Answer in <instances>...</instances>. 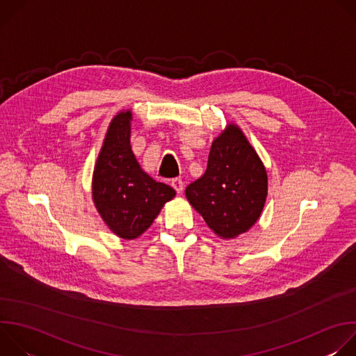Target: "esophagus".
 Wrapping results in <instances>:
<instances>
[{"label": "esophagus", "mask_w": 356, "mask_h": 356, "mask_svg": "<svg viewBox=\"0 0 356 356\" xmlns=\"http://www.w3.org/2000/svg\"><path fill=\"white\" fill-rule=\"evenodd\" d=\"M172 186H173V188L180 194V193L183 191L184 183H183V180H181L180 177H176V179H173V180H172Z\"/></svg>", "instance_id": "1"}]
</instances>
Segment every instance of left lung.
I'll use <instances>...</instances> for the list:
<instances>
[{
  "label": "left lung",
  "mask_w": 356,
  "mask_h": 356,
  "mask_svg": "<svg viewBox=\"0 0 356 356\" xmlns=\"http://www.w3.org/2000/svg\"><path fill=\"white\" fill-rule=\"evenodd\" d=\"M266 195V170L235 125L213 142L206 173L186 187L190 204L222 238H235L255 224Z\"/></svg>",
  "instance_id": "1"
}]
</instances>
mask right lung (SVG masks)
<instances>
[{
  "label": "right lung",
  "mask_w": 356,
  "mask_h": 356,
  "mask_svg": "<svg viewBox=\"0 0 356 356\" xmlns=\"http://www.w3.org/2000/svg\"><path fill=\"white\" fill-rule=\"evenodd\" d=\"M131 113L110 124L92 175V200L106 224L118 236L134 239L145 232L176 191L149 177L136 162L131 145Z\"/></svg>",
  "instance_id": "add662e5"
}]
</instances>
